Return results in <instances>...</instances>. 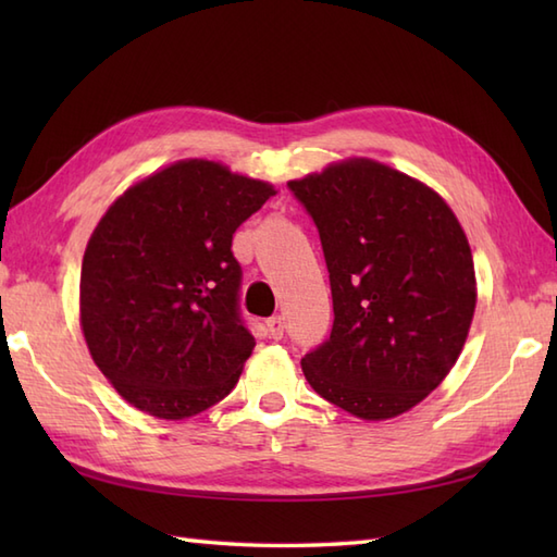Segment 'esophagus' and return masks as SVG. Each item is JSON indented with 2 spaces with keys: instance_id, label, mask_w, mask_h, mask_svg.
<instances>
[{
  "instance_id": "1",
  "label": "esophagus",
  "mask_w": 557,
  "mask_h": 557,
  "mask_svg": "<svg viewBox=\"0 0 557 557\" xmlns=\"http://www.w3.org/2000/svg\"><path fill=\"white\" fill-rule=\"evenodd\" d=\"M265 325H268V335H270L272 339H282V335H285V321H282L280 315L270 318V321H268Z\"/></svg>"
}]
</instances>
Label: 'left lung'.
<instances>
[{
	"label": "left lung",
	"instance_id": "left-lung-1",
	"mask_svg": "<svg viewBox=\"0 0 557 557\" xmlns=\"http://www.w3.org/2000/svg\"><path fill=\"white\" fill-rule=\"evenodd\" d=\"M287 186L321 234L333 333L301 371L363 421L417 407L453 371L476 309V272L457 215L431 186L349 158Z\"/></svg>",
	"mask_w": 557,
	"mask_h": 557
}]
</instances>
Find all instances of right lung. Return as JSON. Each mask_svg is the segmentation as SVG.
Here are the masks:
<instances>
[{"mask_svg": "<svg viewBox=\"0 0 557 557\" xmlns=\"http://www.w3.org/2000/svg\"><path fill=\"white\" fill-rule=\"evenodd\" d=\"M275 186L203 158L132 184L92 230L81 265V330L128 405L182 421L218 405L256 342L236 292L232 234Z\"/></svg>", "mask_w": 557, "mask_h": 557, "instance_id": "obj_1", "label": "right lung"}]
</instances>
